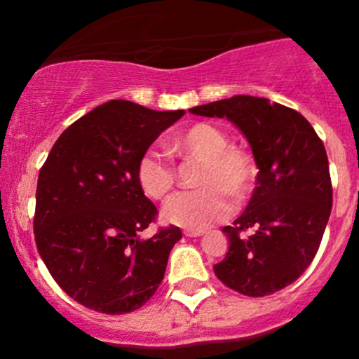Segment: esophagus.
<instances>
[{
  "mask_svg": "<svg viewBox=\"0 0 359 359\" xmlns=\"http://www.w3.org/2000/svg\"><path fill=\"white\" fill-rule=\"evenodd\" d=\"M184 234L189 238H196V236H201V234H205V229H186L184 231Z\"/></svg>",
  "mask_w": 359,
  "mask_h": 359,
  "instance_id": "obj_1",
  "label": "esophagus"
}]
</instances>
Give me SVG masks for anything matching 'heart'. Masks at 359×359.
Listing matches in <instances>:
<instances>
[{
	"instance_id": "b5f03b06",
	"label": "heart",
	"mask_w": 359,
	"mask_h": 359,
	"mask_svg": "<svg viewBox=\"0 0 359 359\" xmlns=\"http://www.w3.org/2000/svg\"><path fill=\"white\" fill-rule=\"evenodd\" d=\"M170 151L182 158L201 159L198 175L201 189L170 198L163 206V219L187 229H203L233 212V200L241 203L252 194L257 179L255 159L248 149L231 144L217 125L198 121L186 126L170 140ZM140 191L151 200H165L173 189L177 172L173 163L159 151L142 154L135 170Z\"/></svg>"
}]
</instances>
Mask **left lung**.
Instances as JSON below:
<instances>
[{
	"label": "left lung",
	"instance_id": "8db88e82",
	"mask_svg": "<svg viewBox=\"0 0 359 359\" xmlns=\"http://www.w3.org/2000/svg\"><path fill=\"white\" fill-rule=\"evenodd\" d=\"M189 112L233 121L259 166L247 210L222 229L229 252L213 266L217 278L248 297L288 287L313 262L332 212L323 142L300 112L260 97L236 95Z\"/></svg>",
	"mask_w": 359,
	"mask_h": 359
}]
</instances>
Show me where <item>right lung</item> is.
<instances>
[{
  "label": "right lung",
  "instance_id": "1",
  "mask_svg": "<svg viewBox=\"0 0 359 359\" xmlns=\"http://www.w3.org/2000/svg\"><path fill=\"white\" fill-rule=\"evenodd\" d=\"M186 111L109 100L72 123L39 170L34 240L60 288L88 309L125 314L158 290L179 227L140 233L158 210L137 184L140 156Z\"/></svg>",
  "mask_w": 359,
  "mask_h": 359
}]
</instances>
